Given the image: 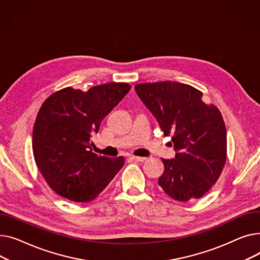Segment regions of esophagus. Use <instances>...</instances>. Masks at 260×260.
Returning <instances> with one entry per match:
<instances>
[{
    "label": "esophagus",
    "instance_id": "esophagus-1",
    "mask_svg": "<svg viewBox=\"0 0 260 260\" xmlns=\"http://www.w3.org/2000/svg\"><path fill=\"white\" fill-rule=\"evenodd\" d=\"M130 158L134 161H140V162H143L147 159V157H140V156H134V155H132Z\"/></svg>",
    "mask_w": 260,
    "mask_h": 260
}]
</instances>
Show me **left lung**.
Wrapping results in <instances>:
<instances>
[{
    "mask_svg": "<svg viewBox=\"0 0 260 260\" xmlns=\"http://www.w3.org/2000/svg\"><path fill=\"white\" fill-rule=\"evenodd\" d=\"M135 91L154 115L165 134L171 135L175 158L161 159L158 185L178 202L204 196L219 178L226 160V130L214 105L203 92L177 82L137 84Z\"/></svg>",
    "mask_w": 260,
    "mask_h": 260,
    "instance_id": "8db88e82",
    "label": "left lung"
}]
</instances>
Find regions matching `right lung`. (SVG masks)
I'll return each instance as SVG.
<instances>
[{
  "label": "right lung",
  "mask_w": 260,
  "mask_h": 260,
  "mask_svg": "<svg viewBox=\"0 0 260 260\" xmlns=\"http://www.w3.org/2000/svg\"><path fill=\"white\" fill-rule=\"evenodd\" d=\"M126 83H108L86 92L71 87L46 100L32 133L36 164L49 187L75 203H88L109 185L123 168V156H99L91 136L104 117L129 92Z\"/></svg>",
  "instance_id": "1"
}]
</instances>
